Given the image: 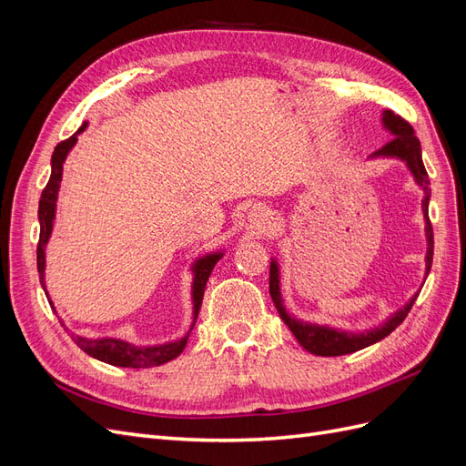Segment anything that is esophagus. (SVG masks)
Returning <instances> with one entry per match:
<instances>
[{
  "instance_id": "obj_1",
  "label": "esophagus",
  "mask_w": 466,
  "mask_h": 466,
  "mask_svg": "<svg viewBox=\"0 0 466 466\" xmlns=\"http://www.w3.org/2000/svg\"><path fill=\"white\" fill-rule=\"evenodd\" d=\"M268 225H270V221H268L266 211L262 208L250 209V214H248V229L250 231L264 233L268 229Z\"/></svg>"
}]
</instances>
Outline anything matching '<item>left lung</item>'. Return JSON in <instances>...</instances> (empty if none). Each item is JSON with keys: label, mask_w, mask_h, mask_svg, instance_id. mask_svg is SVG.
<instances>
[{"label": "left lung", "mask_w": 466, "mask_h": 466, "mask_svg": "<svg viewBox=\"0 0 466 466\" xmlns=\"http://www.w3.org/2000/svg\"><path fill=\"white\" fill-rule=\"evenodd\" d=\"M380 124L383 128L392 136L389 144H385L380 149L370 155L371 159H397L406 165L408 171H410L414 182L418 188L424 192V200H421V214H424V223H426V272H424V281L431 270V260H433V229L430 223L428 216V208H430V178L426 173L424 161H421V146L420 139L414 136L412 126L406 120H402L399 115H394L392 110H383L380 112ZM416 291L410 299L400 307L399 311H394L387 320L373 329H365V330H344V329H334L330 324H319L311 320H303L298 319L293 313H289L286 309L284 298H281V288H279V262L276 257L270 260V298L278 309V313L288 324V329L293 332V336L298 338V342L315 356H324V358H332V356H344V354H354L358 350L368 348L371 344H377L379 340L387 338L399 324L406 319V315L410 313V309L418 298Z\"/></svg>", "instance_id": "8db88e82"}]
</instances>
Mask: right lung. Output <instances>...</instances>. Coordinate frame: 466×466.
Returning <instances> with one entry per match:
<instances>
[{
    "instance_id": "add662e5",
    "label": "right lung",
    "mask_w": 466,
    "mask_h": 466,
    "mask_svg": "<svg viewBox=\"0 0 466 466\" xmlns=\"http://www.w3.org/2000/svg\"><path fill=\"white\" fill-rule=\"evenodd\" d=\"M89 126V122H83L81 128L69 137L66 142L58 144L52 153V173H50V180L46 188L42 190L40 202H38V221H40V238H38V248H36V266H38V274H40V284L42 289H45L46 298L50 301V305L54 307L50 293L46 289V245L52 237L54 231V219H56V204H58V192H60V185H62V175H64V163L67 159L69 151L74 149V146L77 144V136L81 132H86V128ZM225 250H211L206 252V255L196 258L190 264V272H192V322L187 330V334L182 338H177V340H168L163 344H151V346H137L132 344L124 338L118 336H98V338H91V336H81L74 330H69L66 327L64 319H60L62 327L72 334L74 342L86 351L87 356L105 361L110 365H116V368H132V370H146V368H157V365H163L167 361L175 360L177 356L182 354L185 350L188 336L194 329L196 319H198L200 307H202V299H204V291H206V284L208 278L214 270V266L223 258Z\"/></svg>"
}]
</instances>
